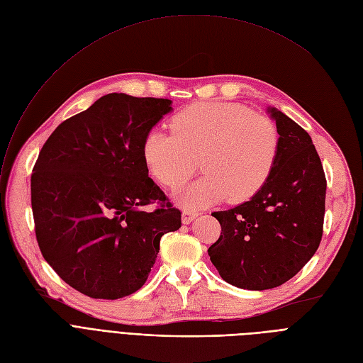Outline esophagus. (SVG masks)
<instances>
[{"instance_id":"1","label":"esophagus","mask_w":363,"mask_h":363,"mask_svg":"<svg viewBox=\"0 0 363 363\" xmlns=\"http://www.w3.org/2000/svg\"><path fill=\"white\" fill-rule=\"evenodd\" d=\"M199 214L196 211H183L182 214V221L183 224H189L191 221H194Z\"/></svg>"}]
</instances>
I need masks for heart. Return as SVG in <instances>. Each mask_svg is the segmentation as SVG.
I'll return each mask as SVG.
<instances>
[{
	"instance_id": "obj_1",
	"label": "heart",
	"mask_w": 363,
	"mask_h": 363,
	"mask_svg": "<svg viewBox=\"0 0 363 363\" xmlns=\"http://www.w3.org/2000/svg\"><path fill=\"white\" fill-rule=\"evenodd\" d=\"M169 130H150L142 153L150 174L171 191L194 176L199 158L205 174L179 195L186 208L251 199L278 161V128L240 103H195L171 118Z\"/></svg>"
}]
</instances>
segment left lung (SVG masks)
Returning <instances> with one entry per match:
<instances>
[{
  "instance_id": "1",
  "label": "left lung",
  "mask_w": 363,
  "mask_h": 363,
  "mask_svg": "<svg viewBox=\"0 0 363 363\" xmlns=\"http://www.w3.org/2000/svg\"><path fill=\"white\" fill-rule=\"evenodd\" d=\"M279 133L270 179L250 201L217 211L221 235L208 255L221 278L263 291L296 276L316 252L325 216L326 179L312 137L278 109H269Z\"/></svg>"
}]
</instances>
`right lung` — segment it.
Returning <instances> with one entry per match:
<instances>
[{
	"label": "right lung",
	"instance_id": "add662e5",
	"mask_svg": "<svg viewBox=\"0 0 363 363\" xmlns=\"http://www.w3.org/2000/svg\"><path fill=\"white\" fill-rule=\"evenodd\" d=\"M171 100L111 93L51 133L30 176L37 242L45 262L91 298L140 289L164 233L182 213L149 177L142 145ZM157 203L155 211L146 204Z\"/></svg>",
	"mask_w": 363,
	"mask_h": 363
}]
</instances>
